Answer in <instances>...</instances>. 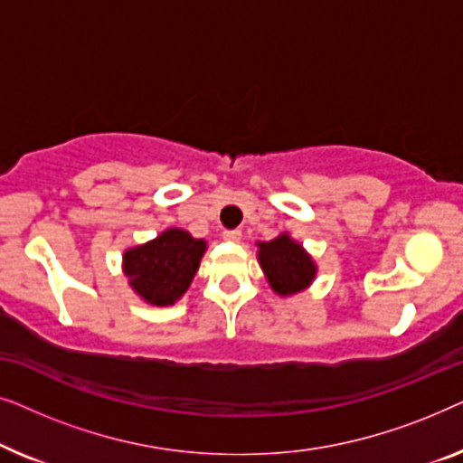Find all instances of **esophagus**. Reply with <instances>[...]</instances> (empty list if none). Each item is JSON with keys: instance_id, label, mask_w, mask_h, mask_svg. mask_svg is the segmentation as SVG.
I'll use <instances>...</instances> for the list:
<instances>
[{"instance_id": "1", "label": "esophagus", "mask_w": 463, "mask_h": 463, "mask_svg": "<svg viewBox=\"0 0 463 463\" xmlns=\"http://www.w3.org/2000/svg\"><path fill=\"white\" fill-rule=\"evenodd\" d=\"M223 240H227V242H240V240H242V232H240V230H225Z\"/></svg>"}]
</instances>
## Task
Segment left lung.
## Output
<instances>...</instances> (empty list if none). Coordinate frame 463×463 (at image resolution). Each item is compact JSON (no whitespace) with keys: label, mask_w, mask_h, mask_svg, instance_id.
<instances>
[{"label":"left lung","mask_w":463,"mask_h":463,"mask_svg":"<svg viewBox=\"0 0 463 463\" xmlns=\"http://www.w3.org/2000/svg\"><path fill=\"white\" fill-rule=\"evenodd\" d=\"M257 246L259 265L278 295L301 293L312 284L316 278L314 259L288 233H280L269 242H259Z\"/></svg>","instance_id":"1"}]
</instances>
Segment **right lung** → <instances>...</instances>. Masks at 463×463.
<instances>
[{
    "instance_id": "right-lung-1",
    "label": "right lung",
    "mask_w": 463,
    "mask_h": 463,
    "mask_svg": "<svg viewBox=\"0 0 463 463\" xmlns=\"http://www.w3.org/2000/svg\"><path fill=\"white\" fill-rule=\"evenodd\" d=\"M204 250V240L170 227L156 240L124 252V274L141 299L151 306H173L192 284Z\"/></svg>"
}]
</instances>
